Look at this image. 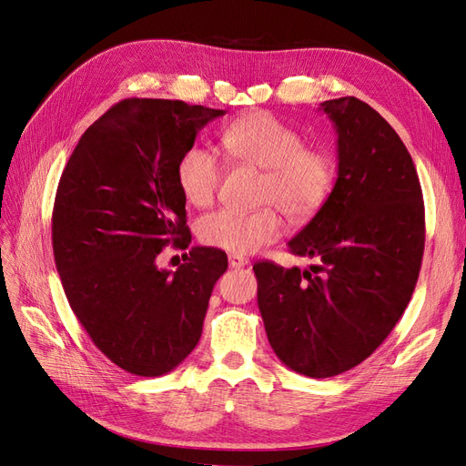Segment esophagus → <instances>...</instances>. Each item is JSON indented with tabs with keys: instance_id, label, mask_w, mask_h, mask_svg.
Listing matches in <instances>:
<instances>
[{
	"instance_id": "1",
	"label": "esophagus",
	"mask_w": 466,
	"mask_h": 466,
	"mask_svg": "<svg viewBox=\"0 0 466 466\" xmlns=\"http://www.w3.org/2000/svg\"><path fill=\"white\" fill-rule=\"evenodd\" d=\"M248 264V258H245L243 255H229V266L231 268H243Z\"/></svg>"
}]
</instances>
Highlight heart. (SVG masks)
Instances as JSON below:
<instances>
[{"mask_svg":"<svg viewBox=\"0 0 466 466\" xmlns=\"http://www.w3.org/2000/svg\"><path fill=\"white\" fill-rule=\"evenodd\" d=\"M221 146L231 159L260 168V204L278 206L293 221L313 218L334 188L332 155L322 147L305 146L303 134L272 112H250L231 122L221 134ZM221 177V161L200 146L188 147L177 163L178 188L196 208L214 202ZM274 206L255 211H214L200 219L198 237L211 248L250 255L276 241L284 229Z\"/></svg>","mask_w":466,"mask_h":466,"instance_id":"obj_1","label":"heart"}]
</instances>
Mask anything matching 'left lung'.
I'll return each instance as SVG.
<instances>
[{
	"label": "left lung",
	"instance_id": "8db88e82",
	"mask_svg": "<svg viewBox=\"0 0 466 466\" xmlns=\"http://www.w3.org/2000/svg\"><path fill=\"white\" fill-rule=\"evenodd\" d=\"M319 110L338 134V178L288 243L315 264L252 266L268 342L313 379L356 368L383 344L412 298L426 241L416 167L390 124L356 96Z\"/></svg>",
	"mask_w": 466,
	"mask_h": 466
}]
</instances>
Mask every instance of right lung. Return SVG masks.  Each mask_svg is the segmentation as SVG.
<instances>
[{"label":"right lung","instance_id":"right-lung-1","mask_svg":"<svg viewBox=\"0 0 466 466\" xmlns=\"http://www.w3.org/2000/svg\"><path fill=\"white\" fill-rule=\"evenodd\" d=\"M223 115L124 98L89 126L62 173L52 211L56 268L93 344L128 373L159 377L190 354L228 270V255L206 247H192L177 272L155 264L167 245L188 248L177 163Z\"/></svg>","mask_w":466,"mask_h":466}]
</instances>
